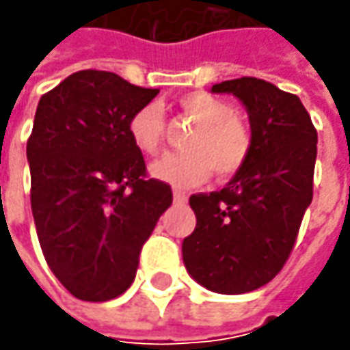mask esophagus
Masks as SVG:
<instances>
[{
    "label": "esophagus",
    "instance_id": "obj_1",
    "mask_svg": "<svg viewBox=\"0 0 350 350\" xmlns=\"http://www.w3.org/2000/svg\"><path fill=\"white\" fill-rule=\"evenodd\" d=\"M173 200H175V202H185V200H187V195H185L183 191H177V189H175V191H173Z\"/></svg>",
    "mask_w": 350,
    "mask_h": 350
}]
</instances>
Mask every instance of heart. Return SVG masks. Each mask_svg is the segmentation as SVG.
<instances>
[{
	"label": "heart",
	"instance_id": "b5f03b06",
	"mask_svg": "<svg viewBox=\"0 0 350 350\" xmlns=\"http://www.w3.org/2000/svg\"><path fill=\"white\" fill-rule=\"evenodd\" d=\"M177 107L193 130L185 136L181 152H171L152 163L155 179L173 187H195L206 181L212 167L218 177H230L245 165L253 136L249 126L234 115L228 101L204 91L185 93ZM165 115L157 103H146L128 118L126 132L134 148L146 155L159 152L165 138Z\"/></svg>",
	"mask_w": 350,
	"mask_h": 350
}]
</instances>
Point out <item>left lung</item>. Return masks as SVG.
Wrapping results in <instances>:
<instances>
[{"instance_id": "obj_1", "label": "left lung", "mask_w": 350, "mask_h": 350, "mask_svg": "<svg viewBox=\"0 0 350 350\" xmlns=\"http://www.w3.org/2000/svg\"><path fill=\"white\" fill-rule=\"evenodd\" d=\"M212 93L245 105L253 146L222 191L189 198L196 228L183 239V261L204 288L245 294L271 282L294 249L314 196L317 132L302 101L265 79H230Z\"/></svg>"}]
</instances>
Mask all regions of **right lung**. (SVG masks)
I'll return each mask as SVG.
<instances>
[{
    "instance_id": "add662e5",
    "label": "right lung",
    "mask_w": 350,
    "mask_h": 350,
    "mask_svg": "<svg viewBox=\"0 0 350 350\" xmlns=\"http://www.w3.org/2000/svg\"><path fill=\"white\" fill-rule=\"evenodd\" d=\"M159 89L81 70L44 93L27 142L31 208L50 271L70 294L107 302L134 282L142 245L171 206L126 132Z\"/></svg>"
}]
</instances>
